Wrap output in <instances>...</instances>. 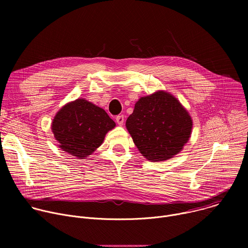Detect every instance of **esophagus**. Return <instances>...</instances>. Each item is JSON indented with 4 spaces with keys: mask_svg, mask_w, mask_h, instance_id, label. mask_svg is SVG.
<instances>
[{
    "mask_svg": "<svg viewBox=\"0 0 248 248\" xmlns=\"http://www.w3.org/2000/svg\"><path fill=\"white\" fill-rule=\"evenodd\" d=\"M116 122H117V124H118L119 125H123V124H124V115H119V116H117Z\"/></svg>",
    "mask_w": 248,
    "mask_h": 248,
    "instance_id": "34e87169",
    "label": "esophagus"
}]
</instances>
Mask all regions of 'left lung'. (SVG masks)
<instances>
[{
	"instance_id": "left-lung-1",
	"label": "left lung",
	"mask_w": 248,
	"mask_h": 248,
	"mask_svg": "<svg viewBox=\"0 0 248 248\" xmlns=\"http://www.w3.org/2000/svg\"><path fill=\"white\" fill-rule=\"evenodd\" d=\"M125 125L140 153L159 162L183 149L190 137L192 120L172 95L159 91L136 102Z\"/></svg>"
}]
</instances>
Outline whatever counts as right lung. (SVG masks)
<instances>
[{
	"label": "right lung",
	"mask_w": 248,
	"mask_h": 248,
	"mask_svg": "<svg viewBox=\"0 0 248 248\" xmlns=\"http://www.w3.org/2000/svg\"><path fill=\"white\" fill-rule=\"evenodd\" d=\"M115 126L103 109L85 99H78L57 113L52 130L60 148L83 159L103 143L106 133Z\"/></svg>",
	"instance_id": "right-lung-1"
}]
</instances>
